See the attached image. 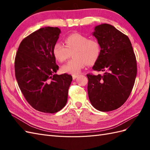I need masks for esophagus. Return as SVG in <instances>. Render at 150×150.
<instances>
[{
  "instance_id": "obj_1",
  "label": "esophagus",
  "mask_w": 150,
  "mask_h": 150,
  "mask_svg": "<svg viewBox=\"0 0 150 150\" xmlns=\"http://www.w3.org/2000/svg\"><path fill=\"white\" fill-rule=\"evenodd\" d=\"M78 77V75H72V79H76Z\"/></svg>"
}]
</instances>
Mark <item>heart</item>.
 I'll return each instance as SVG.
<instances>
[{
    "mask_svg": "<svg viewBox=\"0 0 150 150\" xmlns=\"http://www.w3.org/2000/svg\"><path fill=\"white\" fill-rule=\"evenodd\" d=\"M65 46L57 42L54 46L53 55L59 62L66 61L72 54L74 59L62 66L63 73L76 75L79 73L86 64L93 65L100 56L101 47L96 40L89 39L81 34L74 33L67 36L64 39Z\"/></svg>",
    "mask_w": 150,
    "mask_h": 150,
    "instance_id": "heart-1",
    "label": "heart"
}]
</instances>
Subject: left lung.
<instances>
[{
    "instance_id": "1",
    "label": "left lung",
    "mask_w": 150,
    "mask_h": 150,
    "mask_svg": "<svg viewBox=\"0 0 150 150\" xmlns=\"http://www.w3.org/2000/svg\"><path fill=\"white\" fill-rule=\"evenodd\" d=\"M92 34L101 47L93 69L104 73L87 74L88 96L94 108L108 112L121 107L129 96L137 77V60L128 37L114 26L96 25Z\"/></svg>"
}]
</instances>
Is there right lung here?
Returning a JSON list of instances; mask_svg holds the SVG:
<instances>
[{
    "mask_svg": "<svg viewBox=\"0 0 150 150\" xmlns=\"http://www.w3.org/2000/svg\"><path fill=\"white\" fill-rule=\"evenodd\" d=\"M61 31L58 28L45 27L24 38L15 59V73L24 98L35 110L54 113L67 103L71 75H57L59 66L53 47Z\"/></svg>",
    "mask_w": 150,
    "mask_h": 150,
    "instance_id": "1",
    "label": "right lung"
}]
</instances>
